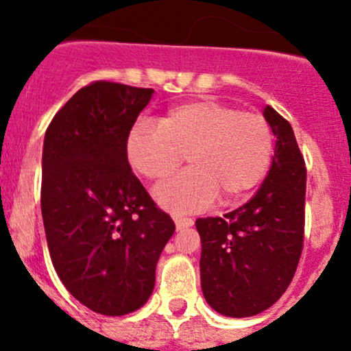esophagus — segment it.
<instances>
[{
	"mask_svg": "<svg viewBox=\"0 0 351 351\" xmlns=\"http://www.w3.org/2000/svg\"><path fill=\"white\" fill-rule=\"evenodd\" d=\"M175 226H176V229H178V231H182V229L193 226V219L183 217V215H175Z\"/></svg>",
	"mask_w": 351,
	"mask_h": 351,
	"instance_id": "obj_1",
	"label": "esophagus"
}]
</instances>
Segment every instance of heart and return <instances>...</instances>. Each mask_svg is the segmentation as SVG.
<instances>
[{"instance_id": "heart-1", "label": "heart", "mask_w": 351, "mask_h": 351, "mask_svg": "<svg viewBox=\"0 0 351 351\" xmlns=\"http://www.w3.org/2000/svg\"><path fill=\"white\" fill-rule=\"evenodd\" d=\"M274 147L265 117L214 100L176 105L159 127L139 122L127 137L130 166L151 182L175 173L186 156L190 169L154 192L162 207L178 212L200 210L217 195L221 202L246 195L270 169Z\"/></svg>"}]
</instances>
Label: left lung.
<instances>
[{
	"mask_svg": "<svg viewBox=\"0 0 351 351\" xmlns=\"http://www.w3.org/2000/svg\"><path fill=\"white\" fill-rule=\"evenodd\" d=\"M263 115L277 141L260 190L224 217L195 222L202 292L212 309L229 317L254 316L274 306L302 253L306 162L292 125L270 105Z\"/></svg>",
	"mask_w": 351,
	"mask_h": 351,
	"instance_id": "1",
	"label": "left lung"
}]
</instances>
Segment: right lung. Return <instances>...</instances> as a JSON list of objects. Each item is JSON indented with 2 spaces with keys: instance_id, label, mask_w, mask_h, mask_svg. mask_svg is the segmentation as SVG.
Segmentation results:
<instances>
[{
  "instance_id": "right-lung-1",
  "label": "right lung",
  "mask_w": 351,
  "mask_h": 351,
  "mask_svg": "<svg viewBox=\"0 0 351 351\" xmlns=\"http://www.w3.org/2000/svg\"><path fill=\"white\" fill-rule=\"evenodd\" d=\"M153 93L95 81L45 132L40 207L52 265L74 299L105 316L147 302L175 232L127 159V137Z\"/></svg>"
}]
</instances>
